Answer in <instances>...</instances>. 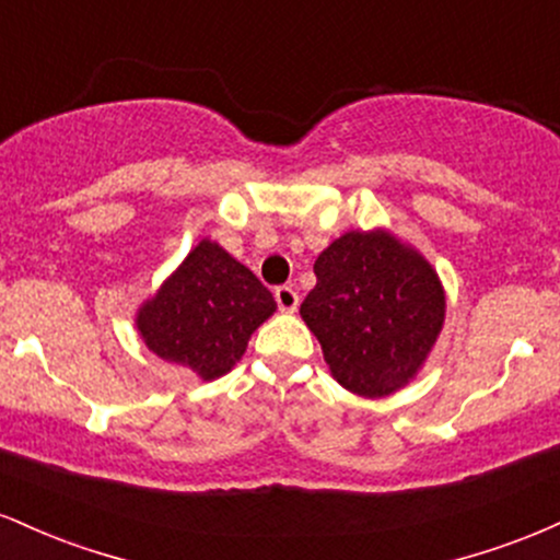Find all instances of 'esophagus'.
<instances>
[{"instance_id": "34e87169", "label": "esophagus", "mask_w": 560, "mask_h": 560, "mask_svg": "<svg viewBox=\"0 0 560 560\" xmlns=\"http://www.w3.org/2000/svg\"><path fill=\"white\" fill-rule=\"evenodd\" d=\"M273 298H276V305H279V311H284V313H294L298 311V305H300V294L294 292L292 287H279L273 292Z\"/></svg>"}]
</instances>
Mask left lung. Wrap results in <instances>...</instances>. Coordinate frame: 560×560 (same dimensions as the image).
Wrapping results in <instances>:
<instances>
[{"instance_id": "1", "label": "left lung", "mask_w": 560, "mask_h": 560, "mask_svg": "<svg viewBox=\"0 0 560 560\" xmlns=\"http://www.w3.org/2000/svg\"><path fill=\"white\" fill-rule=\"evenodd\" d=\"M313 271L300 316L331 376L361 397L405 387L445 324V289L429 260L384 229L347 231Z\"/></svg>"}]
</instances>
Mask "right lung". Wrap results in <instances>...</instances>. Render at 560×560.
<instances>
[{"label":"right lung","instance_id":"1","mask_svg":"<svg viewBox=\"0 0 560 560\" xmlns=\"http://www.w3.org/2000/svg\"><path fill=\"white\" fill-rule=\"evenodd\" d=\"M276 311L273 294L221 244L202 240L137 313L144 345L202 382L229 374Z\"/></svg>","mask_w":560,"mask_h":560}]
</instances>
